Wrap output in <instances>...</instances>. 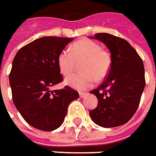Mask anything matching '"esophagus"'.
Segmentation results:
<instances>
[{
	"label": "esophagus",
	"instance_id": "1",
	"mask_svg": "<svg viewBox=\"0 0 156 156\" xmlns=\"http://www.w3.org/2000/svg\"><path fill=\"white\" fill-rule=\"evenodd\" d=\"M87 93H79V96H80V98H84L87 96Z\"/></svg>",
	"mask_w": 156,
	"mask_h": 156
}]
</instances>
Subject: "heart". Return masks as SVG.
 <instances>
[{
    "label": "heart",
    "instance_id": "obj_1",
    "mask_svg": "<svg viewBox=\"0 0 156 156\" xmlns=\"http://www.w3.org/2000/svg\"><path fill=\"white\" fill-rule=\"evenodd\" d=\"M82 62L79 69L83 73L72 75L65 83L72 88L85 90L108 75L111 67V58L107 51L101 50L97 42L82 39L72 45L70 51L64 49L58 57V65L61 73L68 76L74 71L76 63Z\"/></svg>",
    "mask_w": 156,
    "mask_h": 156
}]
</instances>
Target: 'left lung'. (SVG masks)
I'll return each instance as SVG.
<instances>
[{
  "mask_svg": "<svg viewBox=\"0 0 156 156\" xmlns=\"http://www.w3.org/2000/svg\"><path fill=\"white\" fill-rule=\"evenodd\" d=\"M90 37L101 41L108 48L111 67L102 84L90 92L98 101L89 115L101 127L120 126L133 117L140 105L145 86L144 63L124 39L108 33H97Z\"/></svg>",
  "mask_w": 156,
  "mask_h": 156,
  "instance_id": "left-lung-1",
  "label": "left lung"
}]
</instances>
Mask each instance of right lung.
Here are the masks:
<instances>
[{
    "instance_id": "obj_1",
    "label": "right lung",
    "mask_w": 156,
    "mask_h": 156,
    "mask_svg": "<svg viewBox=\"0 0 156 156\" xmlns=\"http://www.w3.org/2000/svg\"><path fill=\"white\" fill-rule=\"evenodd\" d=\"M73 40L43 37L21 48L13 59L9 75L12 100L26 122L37 129L51 131L60 127L69 104L79 97L68 86L51 90L62 81L58 55Z\"/></svg>"
}]
</instances>
